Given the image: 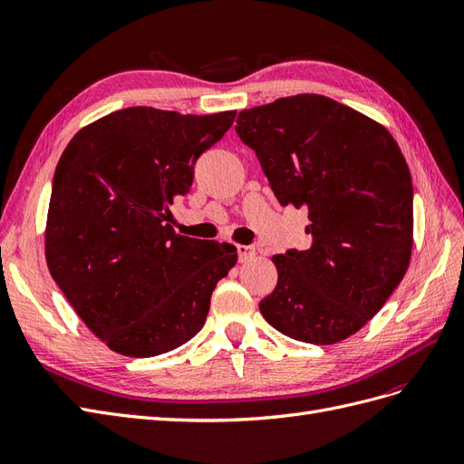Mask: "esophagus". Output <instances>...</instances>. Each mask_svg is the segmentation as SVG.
<instances>
[{
  "instance_id": "34e87169",
  "label": "esophagus",
  "mask_w": 464,
  "mask_h": 464,
  "mask_svg": "<svg viewBox=\"0 0 464 464\" xmlns=\"http://www.w3.org/2000/svg\"><path fill=\"white\" fill-rule=\"evenodd\" d=\"M237 259H240V263H246L249 259L256 257V247L254 246H237Z\"/></svg>"
}]
</instances>
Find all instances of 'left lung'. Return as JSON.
<instances>
[{
	"mask_svg": "<svg viewBox=\"0 0 464 464\" xmlns=\"http://www.w3.org/2000/svg\"><path fill=\"white\" fill-rule=\"evenodd\" d=\"M236 133L283 207H305L310 249L275 256L263 317L302 343L333 344L383 307L409 269L412 178L395 139L321 94L242 110Z\"/></svg>",
	"mask_w": 464,
	"mask_h": 464,
	"instance_id": "left-lung-1",
	"label": "left lung"
}]
</instances>
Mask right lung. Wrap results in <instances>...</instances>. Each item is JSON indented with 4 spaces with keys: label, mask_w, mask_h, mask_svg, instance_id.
I'll list each match as a JSON object with an SVG mask.
<instances>
[{
    "label": "right lung",
    "mask_w": 464,
    "mask_h": 464,
    "mask_svg": "<svg viewBox=\"0 0 464 464\" xmlns=\"http://www.w3.org/2000/svg\"><path fill=\"white\" fill-rule=\"evenodd\" d=\"M236 111L131 106L82 128L55 168L46 259L85 325L114 353L149 358L193 339L210 294L236 265L230 244L170 227V205Z\"/></svg>",
    "instance_id": "add662e5"
}]
</instances>
